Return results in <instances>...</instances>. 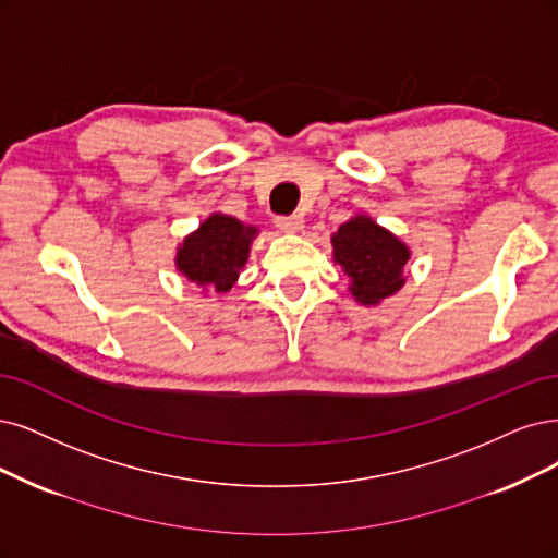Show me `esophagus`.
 I'll return each mask as SVG.
<instances>
[{"instance_id":"34e87169","label":"esophagus","mask_w":558,"mask_h":558,"mask_svg":"<svg viewBox=\"0 0 558 558\" xmlns=\"http://www.w3.org/2000/svg\"><path fill=\"white\" fill-rule=\"evenodd\" d=\"M303 216H280L278 220H276V225L280 227V230L284 232V234H296V232H301L303 230Z\"/></svg>"}]
</instances>
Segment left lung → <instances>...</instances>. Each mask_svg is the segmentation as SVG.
<instances>
[{
	"instance_id": "obj_1",
	"label": "left lung",
	"mask_w": 558,
	"mask_h": 558,
	"mask_svg": "<svg viewBox=\"0 0 558 558\" xmlns=\"http://www.w3.org/2000/svg\"><path fill=\"white\" fill-rule=\"evenodd\" d=\"M333 262L349 278V294L365 307L398 294L411 251L404 241L367 214H356L331 236Z\"/></svg>"
}]
</instances>
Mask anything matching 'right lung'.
<instances>
[{"mask_svg":"<svg viewBox=\"0 0 558 558\" xmlns=\"http://www.w3.org/2000/svg\"><path fill=\"white\" fill-rule=\"evenodd\" d=\"M257 234L255 225L216 211L177 245V271L202 287L206 294L230 292L251 257V245Z\"/></svg>","mask_w":558,"mask_h":558,"instance_id":"add662e5","label":"right lung"}]
</instances>
